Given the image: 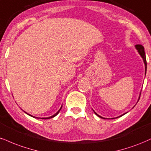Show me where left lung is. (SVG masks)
<instances>
[{"label": "left lung", "instance_id": "left-lung-1", "mask_svg": "<svg viewBox=\"0 0 151 151\" xmlns=\"http://www.w3.org/2000/svg\"><path fill=\"white\" fill-rule=\"evenodd\" d=\"M135 47H136V49H137L138 52L139 53V54L141 55V57L143 58V62H144V63H145V70H146V68H147V62H146V54H145V51H144V47H143V46L141 45V44H136V45L135 46ZM140 96H141V94H140ZM139 99H140V97H139ZM94 112H95V114H96L97 116H98L99 117L103 118V117H102V116H100V115H98V114H97V113L95 112V111H94ZM125 114H126V113H125ZM124 114H122V115H121V116H123ZM116 118H117V117H116ZM103 119H104V118H103Z\"/></svg>", "mask_w": 151, "mask_h": 151}]
</instances>
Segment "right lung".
Here are the masks:
<instances>
[{
	"label": "right lung",
	"instance_id": "right-lung-1",
	"mask_svg": "<svg viewBox=\"0 0 151 151\" xmlns=\"http://www.w3.org/2000/svg\"><path fill=\"white\" fill-rule=\"evenodd\" d=\"M61 108H62V106H61V108H60V109H59V110H58V111H57V112H56V114H54V115H52V116H49V117H46V118H42V119H51V118H53V117H54V116H56V115H57L58 114V112H59V111H60V110H61ZM24 112H25V111H24ZM26 113V114H27V112H25ZM28 115H29V116H32V117H35V118H36V117H35V116H32V115H30V114H27Z\"/></svg>",
	"mask_w": 151,
	"mask_h": 151
}]
</instances>
